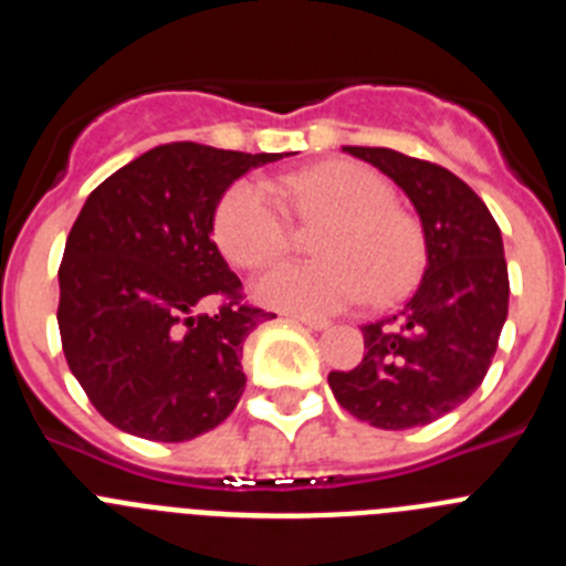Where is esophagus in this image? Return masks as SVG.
I'll return each instance as SVG.
<instances>
[{
  "label": "esophagus",
  "instance_id": "1",
  "mask_svg": "<svg viewBox=\"0 0 566 566\" xmlns=\"http://www.w3.org/2000/svg\"><path fill=\"white\" fill-rule=\"evenodd\" d=\"M289 319H292V323H297V326L314 328V332H319V328H326V326H328L326 319H319V317H308V314H289Z\"/></svg>",
  "mask_w": 566,
  "mask_h": 566
}]
</instances>
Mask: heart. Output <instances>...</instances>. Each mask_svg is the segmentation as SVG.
<instances>
[{"label": "heart", "instance_id": "obj_1", "mask_svg": "<svg viewBox=\"0 0 566 566\" xmlns=\"http://www.w3.org/2000/svg\"><path fill=\"white\" fill-rule=\"evenodd\" d=\"M283 192L306 221H332L319 240L323 263H280L254 283V297L280 312L332 314L368 294L405 297L424 263L417 223L399 212L397 192L363 164L332 161L289 175ZM214 240L234 266L263 269L292 243V218L269 184L238 181L214 209Z\"/></svg>", "mask_w": 566, "mask_h": 566}]
</instances>
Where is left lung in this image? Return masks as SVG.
Returning <instances> with one entry per match:
<instances>
[{
	"label": "left lung",
	"mask_w": 566,
	"mask_h": 566,
	"mask_svg": "<svg viewBox=\"0 0 566 566\" xmlns=\"http://www.w3.org/2000/svg\"><path fill=\"white\" fill-rule=\"evenodd\" d=\"M411 198L424 274L399 314L363 326L365 354L328 385L352 417L405 431L451 413L482 385L507 319L510 280L499 223L451 169L385 147H343Z\"/></svg>",
	"instance_id": "left-lung-1"
}]
</instances>
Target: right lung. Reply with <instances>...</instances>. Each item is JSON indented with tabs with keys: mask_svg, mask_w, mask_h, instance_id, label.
<instances>
[{
	"mask_svg": "<svg viewBox=\"0 0 566 566\" xmlns=\"http://www.w3.org/2000/svg\"><path fill=\"white\" fill-rule=\"evenodd\" d=\"M283 153L175 142L138 155L87 195L59 266L70 371L109 424L187 442L234 411L243 339L272 312L243 303L212 240L214 209L249 169ZM218 298L214 315H195Z\"/></svg>",
	"mask_w": 566,
	"mask_h": 566,
	"instance_id": "add662e5",
	"label": "right lung"
}]
</instances>
